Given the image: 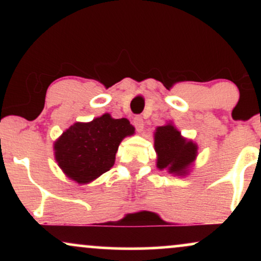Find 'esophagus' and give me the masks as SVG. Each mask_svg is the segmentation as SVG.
Listing matches in <instances>:
<instances>
[{
  "label": "esophagus",
  "mask_w": 261,
  "mask_h": 261,
  "mask_svg": "<svg viewBox=\"0 0 261 261\" xmlns=\"http://www.w3.org/2000/svg\"><path fill=\"white\" fill-rule=\"evenodd\" d=\"M134 125L135 127H136V130L141 133V131L143 130V126H145V124H143V119L141 118V116H136V118H134Z\"/></svg>",
  "instance_id": "34e87169"
}]
</instances>
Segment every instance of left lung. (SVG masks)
I'll use <instances>...</instances> for the list:
<instances>
[{"label":"left lung","mask_w":261,"mask_h":261,"mask_svg":"<svg viewBox=\"0 0 261 261\" xmlns=\"http://www.w3.org/2000/svg\"><path fill=\"white\" fill-rule=\"evenodd\" d=\"M154 149L158 168L175 175L187 174L197 155L196 143L184 139L172 124L155 128Z\"/></svg>","instance_id":"8db88e82"}]
</instances>
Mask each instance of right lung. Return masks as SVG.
<instances>
[{"instance_id":"obj_1","label":"right lung","mask_w":261,"mask_h":261,"mask_svg":"<svg viewBox=\"0 0 261 261\" xmlns=\"http://www.w3.org/2000/svg\"><path fill=\"white\" fill-rule=\"evenodd\" d=\"M134 133L127 119H113L110 114L76 122L54 143L55 160L68 178L88 184L112 168L120 142Z\"/></svg>"}]
</instances>
